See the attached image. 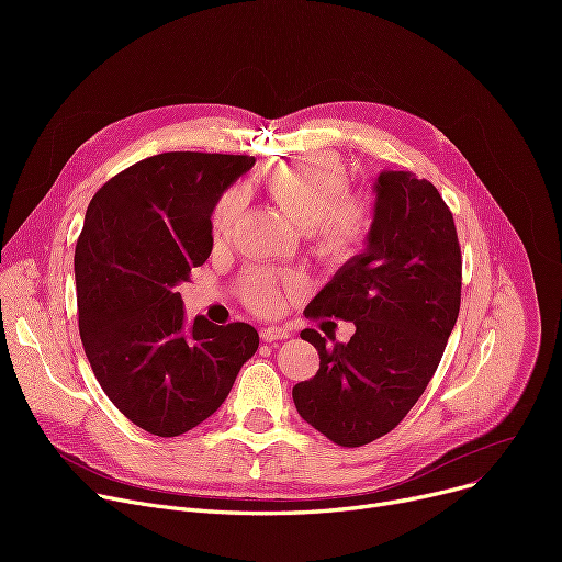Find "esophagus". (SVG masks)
<instances>
[{
    "mask_svg": "<svg viewBox=\"0 0 562 562\" xmlns=\"http://www.w3.org/2000/svg\"><path fill=\"white\" fill-rule=\"evenodd\" d=\"M259 335H261V341L273 344V341L286 339V337H289V330H286V328H278V326H269V328H263Z\"/></svg>",
    "mask_w": 562,
    "mask_h": 562,
    "instance_id": "1",
    "label": "esophagus"
}]
</instances>
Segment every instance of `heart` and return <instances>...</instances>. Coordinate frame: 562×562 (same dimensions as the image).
I'll return each mask as SVG.
<instances>
[{"label":"heart","instance_id":"b5f03b06","mask_svg":"<svg viewBox=\"0 0 562 562\" xmlns=\"http://www.w3.org/2000/svg\"><path fill=\"white\" fill-rule=\"evenodd\" d=\"M263 187L280 210L307 229L312 252L330 266L350 263L367 248L373 229L371 206L350 195V175L335 155H303L273 164L263 175ZM244 210L241 189H227L210 214V232L216 244L225 241ZM246 303L273 314L286 296L301 291L296 276L250 271L244 282Z\"/></svg>","mask_w":562,"mask_h":562}]
</instances>
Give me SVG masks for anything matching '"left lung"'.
I'll return each mask as SVG.
<instances>
[{
  "label": "left lung",
  "instance_id": "8db88e82",
  "mask_svg": "<svg viewBox=\"0 0 562 562\" xmlns=\"http://www.w3.org/2000/svg\"><path fill=\"white\" fill-rule=\"evenodd\" d=\"M367 250L344 263L307 318L356 323L348 344L301 333L318 350L314 378L293 387L299 415L339 447L394 430L428 387L460 312L462 255L453 214L428 180L387 170L375 182Z\"/></svg>",
  "mask_w": 562,
  "mask_h": 562
}]
</instances>
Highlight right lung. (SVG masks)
I'll list each match as a JSON object with an SVG mask.
<instances>
[{"instance_id":"add662e5","label":"right lung","mask_w":562,"mask_h":562,"mask_svg":"<svg viewBox=\"0 0 562 562\" xmlns=\"http://www.w3.org/2000/svg\"><path fill=\"white\" fill-rule=\"evenodd\" d=\"M255 157L164 153L93 195L75 248L77 316L86 358L104 394L138 428L177 437L227 398L255 356L248 323L184 326L177 284L212 252L210 214Z\"/></svg>"}]
</instances>
